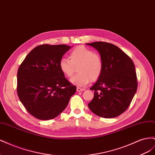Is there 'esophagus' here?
<instances>
[{"mask_svg":"<svg viewBox=\"0 0 155 155\" xmlns=\"http://www.w3.org/2000/svg\"><path fill=\"white\" fill-rule=\"evenodd\" d=\"M76 90H77V91L78 92H81V91H85V88H80V87H77V88H76Z\"/></svg>","mask_w":155,"mask_h":155,"instance_id":"34e87169","label":"esophagus"}]
</instances>
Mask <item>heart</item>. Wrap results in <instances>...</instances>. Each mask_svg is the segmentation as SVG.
I'll return each instance as SVG.
<instances>
[{"label": "heart", "mask_w": 155, "mask_h": 155, "mask_svg": "<svg viewBox=\"0 0 155 155\" xmlns=\"http://www.w3.org/2000/svg\"><path fill=\"white\" fill-rule=\"evenodd\" d=\"M77 67L78 74L70 81L78 87H84L91 80L95 81L100 78L104 63L100 54L85 46H79L70 52V59L63 58L59 61L61 71L68 77L72 76Z\"/></svg>", "instance_id": "obj_1"}]
</instances>
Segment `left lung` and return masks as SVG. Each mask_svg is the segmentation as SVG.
<instances>
[{
	"instance_id": "8db88e82",
	"label": "left lung",
	"mask_w": 155,
	"mask_h": 155,
	"mask_svg": "<svg viewBox=\"0 0 155 155\" xmlns=\"http://www.w3.org/2000/svg\"><path fill=\"white\" fill-rule=\"evenodd\" d=\"M100 53L104 63L100 78L90 88L94 98L88 104L98 116L112 118L127 109L137 92L135 66L129 56L114 45L105 42L86 43Z\"/></svg>"
}]
</instances>
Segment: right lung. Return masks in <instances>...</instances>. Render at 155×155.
Returning a JSON list of instances; mask_svg holds the SVG:
<instances>
[{"instance_id": "obj_1", "label": "right lung", "mask_w": 155, "mask_h": 155, "mask_svg": "<svg viewBox=\"0 0 155 155\" xmlns=\"http://www.w3.org/2000/svg\"><path fill=\"white\" fill-rule=\"evenodd\" d=\"M72 46L43 45L26 55L17 72V94L30 114L41 120L55 118L76 91L59 68Z\"/></svg>"}]
</instances>
